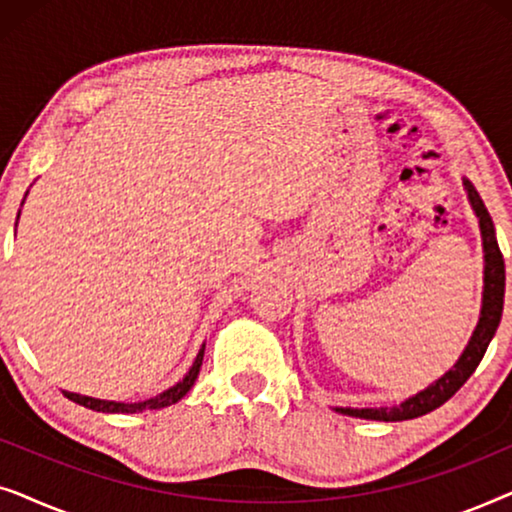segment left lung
Returning <instances> with one entry per match:
<instances>
[{
    "mask_svg": "<svg viewBox=\"0 0 512 512\" xmlns=\"http://www.w3.org/2000/svg\"><path fill=\"white\" fill-rule=\"evenodd\" d=\"M464 186L468 191V198H471L475 214H478L480 219L482 244H485V293H482L480 321L478 326H475L471 342H468V347L464 349V354H461L457 366H454L450 373L440 377V380L433 382L429 389L419 391L417 396L408 398V401H403L401 405H394V408H338L342 415L377 419V422H403V419L422 417L426 412L440 408L445 401H450V398L464 387L468 377L475 373L482 356H485L489 342H492L501 321L503 293H506V263H503V254L494 235L492 216H489L485 202H482L471 181H464Z\"/></svg>",
    "mask_w": 512,
    "mask_h": 512,
    "instance_id": "1",
    "label": "left lung"
}]
</instances>
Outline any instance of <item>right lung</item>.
Instances as JSON below:
<instances>
[{
  "label": "right lung",
  "instance_id": "right-lung-1",
  "mask_svg": "<svg viewBox=\"0 0 512 512\" xmlns=\"http://www.w3.org/2000/svg\"><path fill=\"white\" fill-rule=\"evenodd\" d=\"M202 356H205V347L200 349V354L195 356L191 370H188V375L181 380L179 384H174L172 389L163 391V394L149 398V401H142V403H116V401H100V398H90V396H81V394H72V391H65V396L69 401L83 405V408H90V410H97V412H123V415H128V412H142V410H160V408H167V405L177 403L179 398H184L188 391H191L195 377L200 373V366H202Z\"/></svg>",
  "mask_w": 512,
  "mask_h": 512
}]
</instances>
